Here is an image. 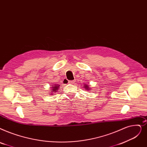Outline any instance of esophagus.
I'll return each instance as SVG.
<instances>
[{
	"label": "esophagus",
	"instance_id": "esophagus-1",
	"mask_svg": "<svg viewBox=\"0 0 147 147\" xmlns=\"http://www.w3.org/2000/svg\"><path fill=\"white\" fill-rule=\"evenodd\" d=\"M74 82H75V80H69V81H68V83H69V84H74Z\"/></svg>",
	"mask_w": 147,
	"mask_h": 147
}]
</instances>
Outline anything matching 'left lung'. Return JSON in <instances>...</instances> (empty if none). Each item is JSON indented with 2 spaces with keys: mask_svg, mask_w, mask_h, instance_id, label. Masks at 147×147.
Returning <instances> with one entry per match:
<instances>
[{
  "mask_svg": "<svg viewBox=\"0 0 147 147\" xmlns=\"http://www.w3.org/2000/svg\"><path fill=\"white\" fill-rule=\"evenodd\" d=\"M86 88H89V87L88 86H87V85H86V86H85ZM88 90H89V89H88Z\"/></svg>",
  "mask_w": 147,
  "mask_h": 147,
  "instance_id": "left-lung-1",
  "label": "left lung"
}]
</instances>
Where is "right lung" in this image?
Instances as JSON below:
<instances>
[{
	"label": "right lung",
	"instance_id": "1",
	"mask_svg": "<svg viewBox=\"0 0 147 147\" xmlns=\"http://www.w3.org/2000/svg\"><path fill=\"white\" fill-rule=\"evenodd\" d=\"M58 87H59V85H55V86H53V89H52V92H55L56 91V90H57V89L58 88Z\"/></svg>",
	"mask_w": 147,
	"mask_h": 147
}]
</instances>
